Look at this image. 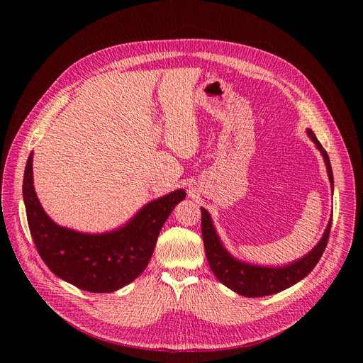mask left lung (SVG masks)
<instances>
[{
    "label": "left lung",
    "mask_w": 363,
    "mask_h": 363,
    "mask_svg": "<svg viewBox=\"0 0 363 363\" xmlns=\"http://www.w3.org/2000/svg\"><path fill=\"white\" fill-rule=\"evenodd\" d=\"M306 132L319 150L323 162H325L331 189H334L333 169L327 151L322 148L312 129H306ZM331 222L333 215L325 231L322 234V238L308 255L282 266H264L240 260L228 252L220 237L218 235L211 213L204 207H201V234L208 266H211L212 272L225 287L231 289L234 293L244 297H263L277 294L282 290L290 289L291 285L297 284L304 277H308L319 262L323 250H325L330 237Z\"/></svg>",
    "instance_id": "obj_1"
}]
</instances>
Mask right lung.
Instances as JSON below:
<instances>
[{
  "label": "right lung",
  "instance_id": "right-lung-1",
  "mask_svg": "<svg viewBox=\"0 0 363 363\" xmlns=\"http://www.w3.org/2000/svg\"><path fill=\"white\" fill-rule=\"evenodd\" d=\"M33 151L23 177L29 230L44 263L63 281L91 293H111L137 279L147 268L166 219L186 196L175 189L147 204L113 231L88 234L55 223L33 186Z\"/></svg>",
  "mask_w": 363,
  "mask_h": 363
}]
</instances>
